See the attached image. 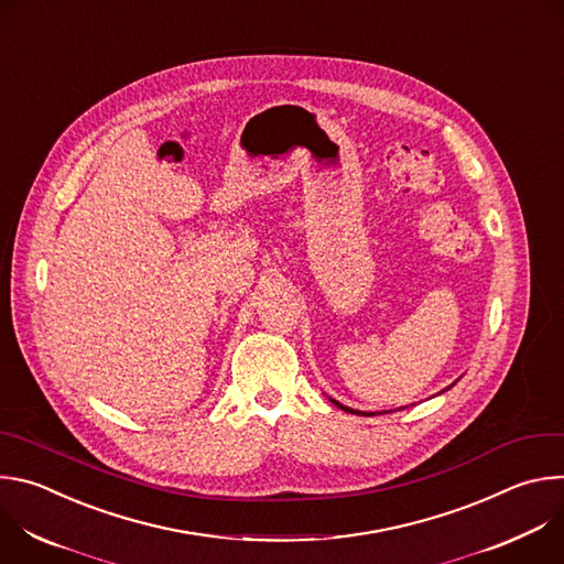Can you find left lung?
Returning a JSON list of instances; mask_svg holds the SVG:
<instances>
[{
    "label": "left lung",
    "mask_w": 564,
    "mask_h": 564,
    "mask_svg": "<svg viewBox=\"0 0 564 564\" xmlns=\"http://www.w3.org/2000/svg\"><path fill=\"white\" fill-rule=\"evenodd\" d=\"M333 404H335V406H339V409H341V411H346V413H352V415H372V413H359V411H352V409H348V406L339 404V401H335V399H333Z\"/></svg>",
    "instance_id": "obj_1"
}]
</instances>
